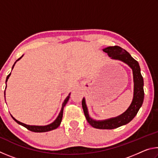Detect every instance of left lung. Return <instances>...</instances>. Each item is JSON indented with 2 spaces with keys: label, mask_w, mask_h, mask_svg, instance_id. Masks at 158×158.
Wrapping results in <instances>:
<instances>
[{
  "label": "left lung",
  "mask_w": 158,
  "mask_h": 158,
  "mask_svg": "<svg viewBox=\"0 0 158 158\" xmlns=\"http://www.w3.org/2000/svg\"><path fill=\"white\" fill-rule=\"evenodd\" d=\"M102 50L104 52L107 53L111 59L122 61L127 64L132 69L133 74L134 93L132 103L127 110L119 116L102 121H96L90 116L85 98H84L82 100L83 110L89 123L97 129L111 130L127 124L137 115L143 102V79L141 76L139 63L131 56L127 51L118 46L108 47Z\"/></svg>",
  "instance_id": "obj_1"
}]
</instances>
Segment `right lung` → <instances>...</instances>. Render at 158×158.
<instances>
[{"mask_svg":"<svg viewBox=\"0 0 158 158\" xmlns=\"http://www.w3.org/2000/svg\"><path fill=\"white\" fill-rule=\"evenodd\" d=\"M23 56V55L21 56L19 58V59H17V60L15 61V63H14V65H13L12 68V69L14 68V66L15 65V63L17 62L18 60H19L21 58H22ZM10 74H11V73H10L8 75H7V78H6V81H5V83H7V80H8L9 77L10 76ZM4 95H5V90L4 92ZM69 95H70V93L68 95V97H67L65 100H64V102L62 104V107H61V109H60V111L59 114H58V117L56 118V120L54 121H53V123H50L49 125H26L25 123H21L20 121H17V119H15L14 117H13L11 114V116L13 119L15 120V121L18 124H19L21 125H22V126L25 127L26 128H27V129L28 130L30 131H32V132H49V131H51V130H55L56 129V128L59 126V125H60V123H61V121H62V118H63V109H64V106H65L66 105V104L68 103V102L69 100Z\"/></svg>","mask_w":158,"mask_h":158,"instance_id":"add662e5","label":"right lung"}]
</instances>
